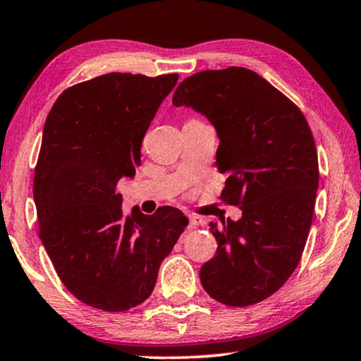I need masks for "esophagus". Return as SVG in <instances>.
<instances>
[{
  "instance_id": "1",
  "label": "esophagus",
  "mask_w": 361,
  "mask_h": 361,
  "mask_svg": "<svg viewBox=\"0 0 361 361\" xmlns=\"http://www.w3.org/2000/svg\"><path fill=\"white\" fill-rule=\"evenodd\" d=\"M188 219H190V226L191 227H200V226L204 224V219L200 218V216H196V215H190Z\"/></svg>"
}]
</instances>
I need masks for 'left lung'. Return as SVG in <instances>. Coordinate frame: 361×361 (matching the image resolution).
<instances>
[{
  "instance_id": "8db88e82",
  "label": "left lung",
  "mask_w": 361,
  "mask_h": 361,
  "mask_svg": "<svg viewBox=\"0 0 361 361\" xmlns=\"http://www.w3.org/2000/svg\"><path fill=\"white\" fill-rule=\"evenodd\" d=\"M173 104L213 124L221 197L241 207L238 221L210 223L218 249L201 267L204 290L231 307L262 302L288 281L310 232L319 183L312 130L296 104L243 67L183 79Z\"/></svg>"
}]
</instances>
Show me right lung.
I'll use <instances>...</instances> for the list:
<instances>
[{
  "label": "right lung",
  "mask_w": 361,
  "mask_h": 361,
  "mask_svg": "<svg viewBox=\"0 0 361 361\" xmlns=\"http://www.w3.org/2000/svg\"><path fill=\"white\" fill-rule=\"evenodd\" d=\"M178 79L109 73L67 88L47 116L34 174L39 235L62 283L93 308L145 302L188 224L174 207L126 215L115 191L134 178L143 137Z\"/></svg>",
  "instance_id": "1"
}]
</instances>
